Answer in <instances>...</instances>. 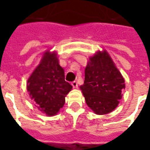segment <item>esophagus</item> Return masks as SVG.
Returning <instances> with one entry per match:
<instances>
[{
    "label": "esophagus",
    "mask_w": 150,
    "mask_h": 150,
    "mask_svg": "<svg viewBox=\"0 0 150 150\" xmlns=\"http://www.w3.org/2000/svg\"><path fill=\"white\" fill-rule=\"evenodd\" d=\"M71 85H72V87H73L74 88H78V83H77V81H73V82H72Z\"/></svg>",
    "instance_id": "1"
}]
</instances>
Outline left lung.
<instances>
[{
    "mask_svg": "<svg viewBox=\"0 0 150 150\" xmlns=\"http://www.w3.org/2000/svg\"><path fill=\"white\" fill-rule=\"evenodd\" d=\"M125 88V79L105 50L89 59L80 89L88 106L95 113L104 115L114 110Z\"/></svg>",
    "mask_w": 150,
    "mask_h": 150,
    "instance_id": "left-lung-1",
    "label": "left lung"
}]
</instances>
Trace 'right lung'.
<instances>
[{"mask_svg": "<svg viewBox=\"0 0 150 150\" xmlns=\"http://www.w3.org/2000/svg\"><path fill=\"white\" fill-rule=\"evenodd\" d=\"M72 86L65 80L57 54L47 51L27 81V90L36 107L48 116H54L62 108L65 97Z\"/></svg>", "mask_w": 150, "mask_h": 150, "instance_id": "obj_1", "label": "right lung"}]
</instances>
